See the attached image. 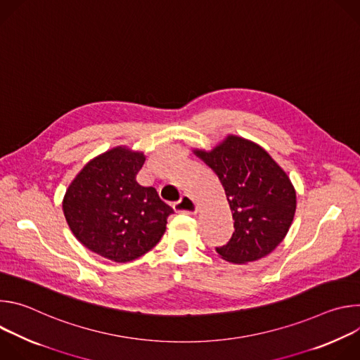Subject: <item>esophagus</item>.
Returning a JSON list of instances; mask_svg holds the SVG:
<instances>
[{
	"label": "esophagus",
	"mask_w": 360,
	"mask_h": 360,
	"mask_svg": "<svg viewBox=\"0 0 360 360\" xmlns=\"http://www.w3.org/2000/svg\"><path fill=\"white\" fill-rule=\"evenodd\" d=\"M174 208L176 212H181V214H188V215H192V214H196L198 211V207L195 200L189 196V195H182L179 198V200H176L174 203Z\"/></svg>",
	"instance_id": "1"
}]
</instances>
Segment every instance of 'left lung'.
<instances>
[{
  "label": "left lung",
  "mask_w": 360,
  "mask_h": 360,
  "mask_svg": "<svg viewBox=\"0 0 360 360\" xmlns=\"http://www.w3.org/2000/svg\"><path fill=\"white\" fill-rule=\"evenodd\" d=\"M196 155L219 176L233 212L235 232L217 252L233 264L271 253L286 236L296 210V193L283 169L259 145L232 135Z\"/></svg>",
  "instance_id": "8db88e82"
}]
</instances>
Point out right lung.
<instances>
[{
  "instance_id": "add662e5",
  "label": "right lung",
  "mask_w": 360,
  "mask_h": 360,
  "mask_svg": "<svg viewBox=\"0 0 360 360\" xmlns=\"http://www.w3.org/2000/svg\"><path fill=\"white\" fill-rule=\"evenodd\" d=\"M143 162V153L114 148L88 162L64 198V215L77 239L114 262L150 250L174 214L155 188L136 182Z\"/></svg>"
}]
</instances>
